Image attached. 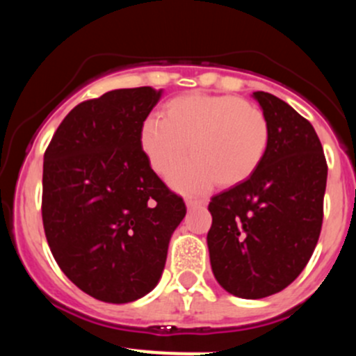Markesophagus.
<instances>
[{
  "label": "esophagus",
  "mask_w": 356,
  "mask_h": 356,
  "mask_svg": "<svg viewBox=\"0 0 356 356\" xmlns=\"http://www.w3.org/2000/svg\"><path fill=\"white\" fill-rule=\"evenodd\" d=\"M186 204H187V209H197V207L206 206V201H199V199L187 197L186 199Z\"/></svg>",
  "instance_id": "1"
}]
</instances>
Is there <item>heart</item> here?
<instances>
[{
    "instance_id": "heart-1",
    "label": "heart",
    "mask_w": 356,
    "mask_h": 356,
    "mask_svg": "<svg viewBox=\"0 0 356 356\" xmlns=\"http://www.w3.org/2000/svg\"><path fill=\"white\" fill-rule=\"evenodd\" d=\"M269 142L264 113L251 102L201 92L174 97L161 115L142 122L138 144L157 174H167L186 155L194 157L169 175L184 192H202L212 182L234 186L263 161Z\"/></svg>"
}]
</instances>
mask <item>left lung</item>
<instances>
[{
	"label": "left lung",
	"instance_id": "left-lung-1",
	"mask_svg": "<svg viewBox=\"0 0 356 356\" xmlns=\"http://www.w3.org/2000/svg\"><path fill=\"white\" fill-rule=\"evenodd\" d=\"M252 97L268 120V149L246 181L211 199L207 232L216 280L244 300L280 293L308 264L328 175L313 125L271 93Z\"/></svg>",
	"mask_w": 356,
	"mask_h": 356
}]
</instances>
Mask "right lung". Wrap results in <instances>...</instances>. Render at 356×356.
Listing matches in <instances>:
<instances>
[{
    "label": "right lung",
    "mask_w": 356,
    "mask_h": 356,
    "mask_svg": "<svg viewBox=\"0 0 356 356\" xmlns=\"http://www.w3.org/2000/svg\"><path fill=\"white\" fill-rule=\"evenodd\" d=\"M162 90L120 88L81 102L43 159L48 246L73 284L105 303H130L157 286L169 241L186 216L147 162L138 132Z\"/></svg>",
    "instance_id": "1"
}]
</instances>
